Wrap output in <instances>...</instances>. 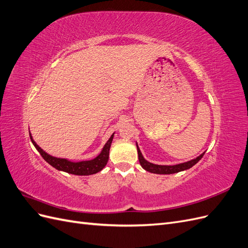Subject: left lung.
Masks as SVG:
<instances>
[{
	"label": "left lung",
	"mask_w": 248,
	"mask_h": 248,
	"mask_svg": "<svg viewBox=\"0 0 248 248\" xmlns=\"http://www.w3.org/2000/svg\"><path fill=\"white\" fill-rule=\"evenodd\" d=\"M137 149H138V154H139V160L141 168L146 170L147 171L153 172V174H159V175H170V174H175V172H179L182 170H186L190 168H192L194 164H197L201 159L202 157L204 156L205 152L202 153L200 156H198L197 158L191 159L187 162H183V163H179V164H175V166H161V164H154L152 162H149L148 160H146L142 156L140 150L139 148V145L137 142Z\"/></svg>",
	"instance_id": "obj_1"
}]
</instances>
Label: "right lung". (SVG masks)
Instances as JSON below:
<instances>
[{
    "mask_svg": "<svg viewBox=\"0 0 248 248\" xmlns=\"http://www.w3.org/2000/svg\"><path fill=\"white\" fill-rule=\"evenodd\" d=\"M114 134L115 133L111 134L108 140L106 142V145L103 146L101 152L97 155L95 158L90 159V160H81V161H72L67 158H60V157L51 156L36 144V141L33 140L31 133H30V138H31V140L33 142V145L35 146V148L37 149V151H38L40 155L43 157V159L47 163H49L51 167H54L56 170L68 172V174H72V175L89 176L102 170L103 168L107 166V163L108 161L109 149H110L112 139H114Z\"/></svg>",
    "mask_w": 248,
    "mask_h": 248,
    "instance_id": "obj_1",
    "label": "right lung"
}]
</instances>
